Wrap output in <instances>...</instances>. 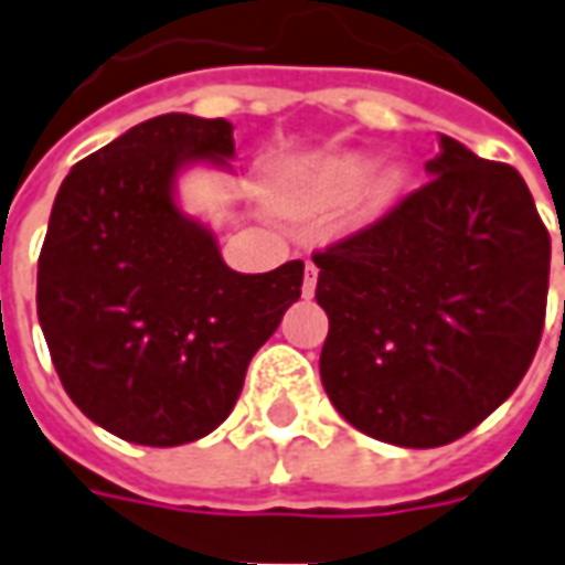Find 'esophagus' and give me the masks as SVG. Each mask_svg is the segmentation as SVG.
<instances>
[{"label":"esophagus","mask_w":565,"mask_h":565,"mask_svg":"<svg viewBox=\"0 0 565 565\" xmlns=\"http://www.w3.org/2000/svg\"><path fill=\"white\" fill-rule=\"evenodd\" d=\"M315 284H318V269L309 263V266H306V278H302V296H306V299L315 294Z\"/></svg>","instance_id":"obj_1"}]
</instances>
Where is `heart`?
Wrapping results in <instances>:
<instances>
[{
  "label": "heart",
  "mask_w": 565,
  "mask_h": 565,
  "mask_svg": "<svg viewBox=\"0 0 565 565\" xmlns=\"http://www.w3.org/2000/svg\"><path fill=\"white\" fill-rule=\"evenodd\" d=\"M366 173H370V159L361 152L337 156L318 164V171L311 173L309 183L302 186V201L309 207H330L349 201L358 189L364 186ZM409 189V171L401 164H392L388 171H382L373 180V186L366 189V211L382 214L385 207H392L394 201Z\"/></svg>",
  "instance_id": "obj_1"
}]
</instances>
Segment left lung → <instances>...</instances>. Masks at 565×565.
I'll return each instance as SVG.
<instances>
[{"label": "left lung", "mask_w": 565, "mask_h": 565, "mask_svg": "<svg viewBox=\"0 0 565 565\" xmlns=\"http://www.w3.org/2000/svg\"><path fill=\"white\" fill-rule=\"evenodd\" d=\"M431 180L311 256L330 318L321 382L394 447L459 440L526 376L544 330L551 235L523 177L452 137Z\"/></svg>", "instance_id": "1"}]
</instances>
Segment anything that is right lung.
<instances>
[{"instance_id":"add662e5","label":"right lung","mask_w":565,"mask_h":565,"mask_svg":"<svg viewBox=\"0 0 565 565\" xmlns=\"http://www.w3.org/2000/svg\"><path fill=\"white\" fill-rule=\"evenodd\" d=\"M232 156L226 118L168 113L78 161L54 199L39 323L73 404L121 440L180 447L214 431L302 294V259L242 275L177 207V173Z\"/></svg>"}]
</instances>
